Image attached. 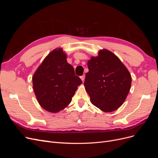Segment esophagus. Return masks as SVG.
Wrapping results in <instances>:
<instances>
[{
  "mask_svg": "<svg viewBox=\"0 0 158 158\" xmlns=\"http://www.w3.org/2000/svg\"><path fill=\"white\" fill-rule=\"evenodd\" d=\"M80 78H81V80H82V82H84V79H85V75L84 74V75H82V76H80Z\"/></svg>",
  "mask_w": 158,
  "mask_h": 158,
  "instance_id": "34e87169",
  "label": "esophagus"
}]
</instances>
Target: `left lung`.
<instances>
[{
	"mask_svg": "<svg viewBox=\"0 0 158 158\" xmlns=\"http://www.w3.org/2000/svg\"><path fill=\"white\" fill-rule=\"evenodd\" d=\"M84 86L91 102L103 112H112L121 107L130 91L132 78L121 60L107 49L88 62Z\"/></svg>",
	"mask_w": 158,
	"mask_h": 158,
	"instance_id": "8db88e82",
	"label": "left lung"
}]
</instances>
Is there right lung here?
<instances>
[{
	"label": "right lung",
	"mask_w": 158,
	"mask_h": 158,
	"mask_svg": "<svg viewBox=\"0 0 158 158\" xmlns=\"http://www.w3.org/2000/svg\"><path fill=\"white\" fill-rule=\"evenodd\" d=\"M32 82L38 103L51 113L67 107L82 84L61 48L53 50L45 57L33 74Z\"/></svg>",
	"instance_id": "obj_1"
}]
</instances>
